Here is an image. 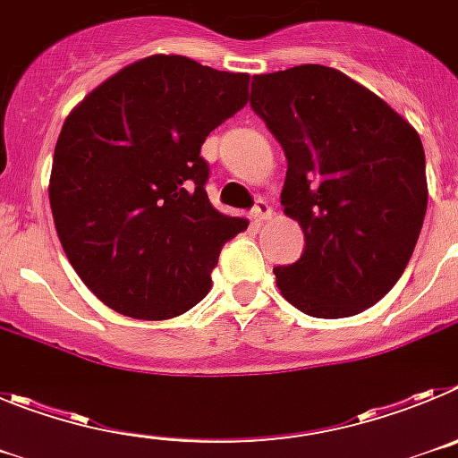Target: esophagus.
I'll use <instances>...</instances> for the list:
<instances>
[{
	"label": "esophagus",
	"instance_id": "1",
	"mask_svg": "<svg viewBox=\"0 0 458 458\" xmlns=\"http://www.w3.org/2000/svg\"><path fill=\"white\" fill-rule=\"evenodd\" d=\"M270 216H273V208H270L264 199H259L257 206L252 208V220L257 222V225H261V222L268 220Z\"/></svg>",
	"mask_w": 458,
	"mask_h": 458
}]
</instances>
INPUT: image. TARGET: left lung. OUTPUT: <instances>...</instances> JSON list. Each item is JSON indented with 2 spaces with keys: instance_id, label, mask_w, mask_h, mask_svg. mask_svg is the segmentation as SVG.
Masks as SVG:
<instances>
[{
  "instance_id": "8db88e82",
  "label": "left lung",
  "mask_w": 458,
  "mask_h": 458,
  "mask_svg": "<svg viewBox=\"0 0 458 458\" xmlns=\"http://www.w3.org/2000/svg\"><path fill=\"white\" fill-rule=\"evenodd\" d=\"M250 105L286 156L282 206L302 257L273 268L279 293L317 318L365 311L406 270L427 213L418 131L337 68L254 75Z\"/></svg>"
}]
</instances>
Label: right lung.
<instances>
[{
    "label": "right lung",
    "instance_id": "right-lung-1",
    "mask_svg": "<svg viewBox=\"0 0 458 458\" xmlns=\"http://www.w3.org/2000/svg\"><path fill=\"white\" fill-rule=\"evenodd\" d=\"M248 72L181 55L121 68L64 121L50 208L68 261L100 302L165 321L210 291L222 245L248 229L206 194L210 131L248 105Z\"/></svg>",
    "mask_w": 458,
    "mask_h": 458
}]
</instances>
